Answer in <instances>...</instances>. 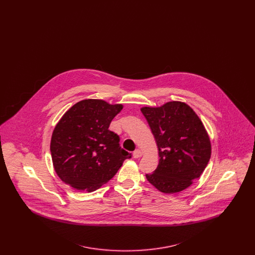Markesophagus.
Listing matches in <instances>:
<instances>
[{"mask_svg": "<svg viewBox=\"0 0 255 255\" xmlns=\"http://www.w3.org/2000/svg\"><path fill=\"white\" fill-rule=\"evenodd\" d=\"M141 155H142V152L139 149H135L133 152V157L134 158H139V157H141Z\"/></svg>", "mask_w": 255, "mask_h": 255, "instance_id": "esophagus-1", "label": "esophagus"}]
</instances>
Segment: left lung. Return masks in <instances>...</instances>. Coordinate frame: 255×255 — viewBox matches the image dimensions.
<instances>
[{"label":"left lung","instance_id":"left-lung-1","mask_svg":"<svg viewBox=\"0 0 255 255\" xmlns=\"http://www.w3.org/2000/svg\"><path fill=\"white\" fill-rule=\"evenodd\" d=\"M156 139L158 167L146 179L160 192L172 194L190 186L200 178L211 156L206 128L193 109L181 101L160 107H142Z\"/></svg>","mask_w":255,"mask_h":255}]
</instances>
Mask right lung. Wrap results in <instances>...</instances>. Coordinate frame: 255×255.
Segmentation results:
<instances>
[{
  "label": "right lung",
  "mask_w": 255,
  "mask_h": 255,
  "mask_svg": "<svg viewBox=\"0 0 255 255\" xmlns=\"http://www.w3.org/2000/svg\"><path fill=\"white\" fill-rule=\"evenodd\" d=\"M122 108L101 99H84L64 114L50 140L53 167L63 182L93 192L132 157L120 146V136L109 130Z\"/></svg>",
  "instance_id": "add662e5"
}]
</instances>
